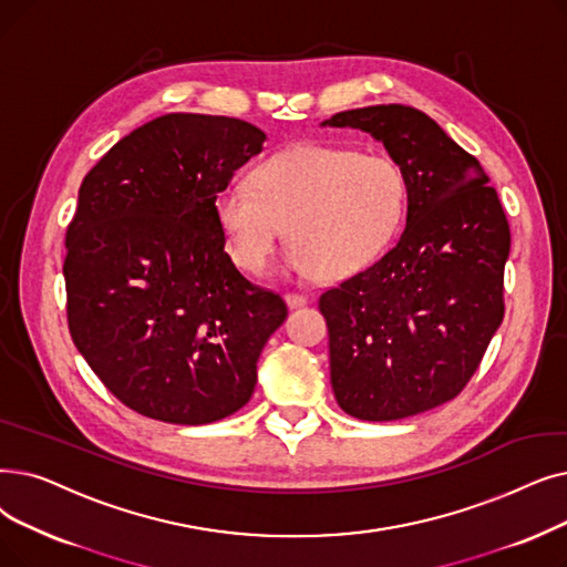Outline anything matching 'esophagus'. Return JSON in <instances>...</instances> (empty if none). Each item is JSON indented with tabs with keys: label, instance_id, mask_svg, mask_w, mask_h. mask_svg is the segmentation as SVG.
I'll return each instance as SVG.
<instances>
[{
	"label": "esophagus",
	"instance_id": "esophagus-1",
	"mask_svg": "<svg viewBox=\"0 0 567 567\" xmlns=\"http://www.w3.org/2000/svg\"><path fill=\"white\" fill-rule=\"evenodd\" d=\"M285 301L289 308H303L308 303V299L303 297V293H285Z\"/></svg>",
	"mask_w": 567,
	"mask_h": 567
}]
</instances>
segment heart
<instances>
[{
    "label": "heart",
    "mask_w": 567,
    "mask_h": 567,
    "mask_svg": "<svg viewBox=\"0 0 567 567\" xmlns=\"http://www.w3.org/2000/svg\"><path fill=\"white\" fill-rule=\"evenodd\" d=\"M405 210L408 181L396 162L331 145L278 153L252 171L250 187L229 183L215 196L227 250L252 276L268 268L285 227L291 274L354 276L386 250Z\"/></svg>",
    "instance_id": "b5f03b06"
}]
</instances>
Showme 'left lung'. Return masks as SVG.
<instances>
[{
	"label": "left lung",
	"instance_id": "left-lung-1",
	"mask_svg": "<svg viewBox=\"0 0 567 567\" xmlns=\"http://www.w3.org/2000/svg\"><path fill=\"white\" fill-rule=\"evenodd\" d=\"M322 125L380 141L408 181L399 243L319 297L338 405L396 422L458 396L498 331L509 225L482 164L403 104L336 113Z\"/></svg>",
	"mask_w": 567,
	"mask_h": 567
}]
</instances>
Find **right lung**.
I'll use <instances>...</instances> for the list:
<instances>
[{
    "mask_svg": "<svg viewBox=\"0 0 567 567\" xmlns=\"http://www.w3.org/2000/svg\"><path fill=\"white\" fill-rule=\"evenodd\" d=\"M245 120L168 113L120 138L79 189L66 229V319L113 396L166 424L240 410L287 317L225 252L215 196L259 155Z\"/></svg>",
    "mask_w": 567,
    "mask_h": 567,
    "instance_id": "add662e5",
    "label": "right lung"
}]
</instances>
